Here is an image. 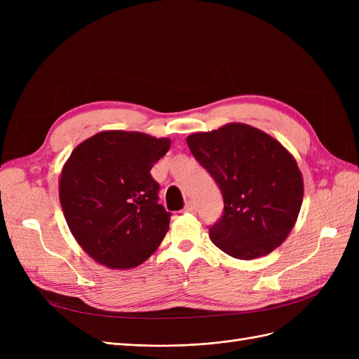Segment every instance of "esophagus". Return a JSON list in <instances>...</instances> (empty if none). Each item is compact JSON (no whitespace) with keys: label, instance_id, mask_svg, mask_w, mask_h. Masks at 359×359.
Masks as SVG:
<instances>
[{"label":"esophagus","instance_id":"obj_1","mask_svg":"<svg viewBox=\"0 0 359 359\" xmlns=\"http://www.w3.org/2000/svg\"><path fill=\"white\" fill-rule=\"evenodd\" d=\"M184 211L193 214L194 211H196V203H194L193 201H189V202L186 203V206H184Z\"/></svg>","mask_w":359,"mask_h":359}]
</instances>
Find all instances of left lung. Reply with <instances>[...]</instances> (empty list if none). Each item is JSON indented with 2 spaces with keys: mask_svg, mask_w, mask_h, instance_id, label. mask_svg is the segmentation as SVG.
<instances>
[{
  "mask_svg": "<svg viewBox=\"0 0 359 359\" xmlns=\"http://www.w3.org/2000/svg\"><path fill=\"white\" fill-rule=\"evenodd\" d=\"M187 145L223 194V215L210 227L217 247L250 260L286 240L301 210L304 182L295 158L278 140L231 123L190 135Z\"/></svg>",
  "mask_w": 359,
  "mask_h": 359,
  "instance_id": "8db88e82",
  "label": "left lung"
}]
</instances>
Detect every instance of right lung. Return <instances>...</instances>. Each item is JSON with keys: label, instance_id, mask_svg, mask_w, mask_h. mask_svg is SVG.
I'll list each match as a JSON object with an SVG mask.
<instances>
[{"label": "right lung", "instance_id": "add662e5", "mask_svg": "<svg viewBox=\"0 0 359 359\" xmlns=\"http://www.w3.org/2000/svg\"><path fill=\"white\" fill-rule=\"evenodd\" d=\"M170 139L109 130L83 140L61 170L60 202L74 240L112 269L140 265L169 231L151 169Z\"/></svg>", "mask_w": 359, "mask_h": 359}]
</instances>
